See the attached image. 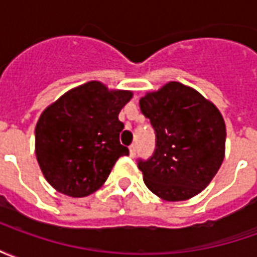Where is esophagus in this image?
<instances>
[{
    "instance_id": "1",
    "label": "esophagus",
    "mask_w": 257,
    "mask_h": 257,
    "mask_svg": "<svg viewBox=\"0 0 257 257\" xmlns=\"http://www.w3.org/2000/svg\"><path fill=\"white\" fill-rule=\"evenodd\" d=\"M129 156L131 157L136 156V146L135 145H132L131 147H129Z\"/></svg>"
}]
</instances>
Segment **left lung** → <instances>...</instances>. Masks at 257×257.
<instances>
[{
    "instance_id": "left-lung-1",
    "label": "left lung",
    "mask_w": 257,
    "mask_h": 257,
    "mask_svg": "<svg viewBox=\"0 0 257 257\" xmlns=\"http://www.w3.org/2000/svg\"><path fill=\"white\" fill-rule=\"evenodd\" d=\"M156 131V150L138 167L150 191L184 201L210 183L224 158L226 125L220 111L197 90L172 81L139 101Z\"/></svg>"
}]
</instances>
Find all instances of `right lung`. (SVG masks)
Returning a JSON list of instances; mask_svg holds the SVG:
<instances>
[{"instance_id": "obj_1", "label": "right lung", "mask_w": 257, "mask_h": 257, "mask_svg": "<svg viewBox=\"0 0 257 257\" xmlns=\"http://www.w3.org/2000/svg\"><path fill=\"white\" fill-rule=\"evenodd\" d=\"M129 90H108L90 81L47 107L36 126V156L48 183L74 198L95 193L128 147L119 143L118 114Z\"/></svg>"}]
</instances>
